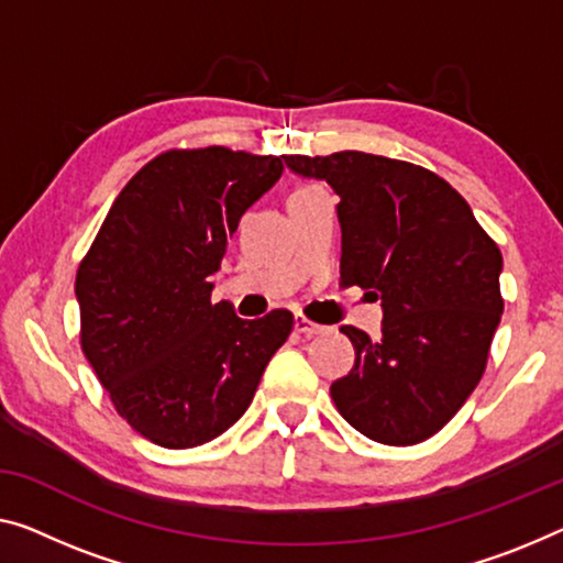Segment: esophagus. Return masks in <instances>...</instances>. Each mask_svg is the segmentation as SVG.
Segmentation results:
<instances>
[{
	"label": "esophagus",
	"instance_id": "1",
	"mask_svg": "<svg viewBox=\"0 0 563 563\" xmlns=\"http://www.w3.org/2000/svg\"><path fill=\"white\" fill-rule=\"evenodd\" d=\"M296 331H298V333L313 335V333H325V331H329V325L313 323V321H308V318H306L303 313H296Z\"/></svg>",
	"mask_w": 563,
	"mask_h": 563
}]
</instances>
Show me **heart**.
Instances as JSON below:
<instances>
[{
  "label": "heart",
  "instance_id": "obj_1",
  "mask_svg": "<svg viewBox=\"0 0 563 563\" xmlns=\"http://www.w3.org/2000/svg\"><path fill=\"white\" fill-rule=\"evenodd\" d=\"M308 191H318L316 184H300V187L292 189L290 197H298V195H308Z\"/></svg>",
  "mask_w": 563,
  "mask_h": 563
}]
</instances>
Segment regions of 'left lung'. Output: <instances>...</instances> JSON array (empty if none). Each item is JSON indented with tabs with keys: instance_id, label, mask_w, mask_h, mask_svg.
<instances>
[{
	"instance_id": "8db88e82",
	"label": "left lung",
	"mask_w": 563,
	"mask_h": 563,
	"mask_svg": "<svg viewBox=\"0 0 563 563\" xmlns=\"http://www.w3.org/2000/svg\"><path fill=\"white\" fill-rule=\"evenodd\" d=\"M339 201L341 285L382 298V339L341 333L356 358L331 384L346 422L382 444L440 432L481 382L503 313V255L467 201L424 166L364 151L283 156Z\"/></svg>"
}]
</instances>
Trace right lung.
<instances>
[{
    "label": "right lung",
    "mask_w": 563,
    "mask_h": 563,
    "mask_svg": "<svg viewBox=\"0 0 563 563\" xmlns=\"http://www.w3.org/2000/svg\"><path fill=\"white\" fill-rule=\"evenodd\" d=\"M280 174V156L164 151L131 176L80 260V349L115 412L154 444L220 438L288 341L290 310L245 321L212 303L209 283L240 217Z\"/></svg>",
    "instance_id": "obj_1"
}]
</instances>
